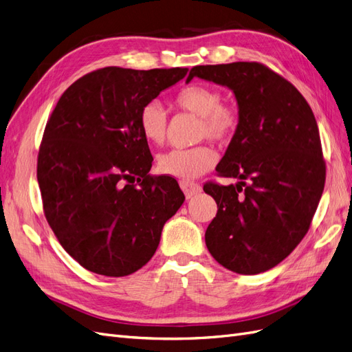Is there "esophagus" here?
Returning <instances> with one entry per match:
<instances>
[{"mask_svg": "<svg viewBox=\"0 0 352 352\" xmlns=\"http://www.w3.org/2000/svg\"><path fill=\"white\" fill-rule=\"evenodd\" d=\"M179 185H180V188H182V190L185 192L186 198H190V197H194V195L199 194L201 189H202L199 184L194 182V180H188V179H182V180H180Z\"/></svg>", "mask_w": 352, "mask_h": 352, "instance_id": "obj_1", "label": "esophagus"}]
</instances>
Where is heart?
<instances>
[{
    "instance_id": "1",
    "label": "heart",
    "mask_w": 352,
    "mask_h": 352,
    "mask_svg": "<svg viewBox=\"0 0 352 352\" xmlns=\"http://www.w3.org/2000/svg\"><path fill=\"white\" fill-rule=\"evenodd\" d=\"M221 92L210 85L190 83L179 89L173 97L175 107L199 116L197 136L228 144L241 126V111L236 104L221 101ZM140 129L146 142L162 145L166 140L167 116L157 102H148L140 113ZM217 154L210 145L176 148L158 157L157 167L162 173L190 179L197 177L216 164Z\"/></svg>"
}]
</instances>
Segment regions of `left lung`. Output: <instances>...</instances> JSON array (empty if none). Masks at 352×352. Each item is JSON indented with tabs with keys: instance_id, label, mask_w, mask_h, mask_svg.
<instances>
[{
	"instance_id": "left-lung-1",
	"label": "left lung",
	"mask_w": 352,
	"mask_h": 352,
	"mask_svg": "<svg viewBox=\"0 0 352 352\" xmlns=\"http://www.w3.org/2000/svg\"><path fill=\"white\" fill-rule=\"evenodd\" d=\"M235 94L241 126L207 182L217 214L206 230L210 254L223 267L257 274L278 265L302 241L323 194L326 163L313 110L282 74L257 61L190 69Z\"/></svg>"
}]
</instances>
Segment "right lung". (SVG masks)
I'll return each mask as SVG.
<instances>
[{
    "label": "right lung",
    "instance_id": "obj_1",
    "mask_svg": "<svg viewBox=\"0 0 352 352\" xmlns=\"http://www.w3.org/2000/svg\"><path fill=\"white\" fill-rule=\"evenodd\" d=\"M186 67H102L63 92L42 136L36 176L56 238L82 267L120 278L151 260L185 195L153 176L140 113Z\"/></svg>",
    "mask_w": 352,
    "mask_h": 352
}]
</instances>
